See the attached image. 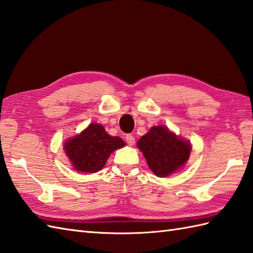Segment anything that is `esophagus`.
Instances as JSON below:
<instances>
[{"instance_id": "obj_1", "label": "esophagus", "mask_w": 253, "mask_h": 253, "mask_svg": "<svg viewBox=\"0 0 253 253\" xmlns=\"http://www.w3.org/2000/svg\"><path fill=\"white\" fill-rule=\"evenodd\" d=\"M126 141L129 146H133L135 144V137L132 135H126Z\"/></svg>"}]
</instances>
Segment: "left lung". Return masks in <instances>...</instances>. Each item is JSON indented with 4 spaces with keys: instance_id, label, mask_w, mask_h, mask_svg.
Here are the masks:
<instances>
[{
    "instance_id": "obj_1",
    "label": "left lung",
    "mask_w": 253,
    "mask_h": 253,
    "mask_svg": "<svg viewBox=\"0 0 253 253\" xmlns=\"http://www.w3.org/2000/svg\"><path fill=\"white\" fill-rule=\"evenodd\" d=\"M150 169L166 177L181 169L189 159L190 142L176 136L165 126H154L137 142Z\"/></svg>"
}]
</instances>
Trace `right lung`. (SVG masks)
I'll list each match as a JSON object with an SVG mask.
<instances>
[{"label":"right lung","mask_w":253,"mask_h":253,"mask_svg":"<svg viewBox=\"0 0 253 253\" xmlns=\"http://www.w3.org/2000/svg\"><path fill=\"white\" fill-rule=\"evenodd\" d=\"M125 147L120 137L110 136L99 124H90L84 131L64 143V150L74 169L83 173H95L105 165L110 154Z\"/></svg>","instance_id":"add662e5"}]
</instances>
